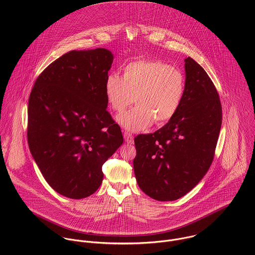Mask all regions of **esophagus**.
Here are the masks:
<instances>
[{
	"label": "esophagus",
	"instance_id": "obj_1",
	"mask_svg": "<svg viewBox=\"0 0 255 255\" xmlns=\"http://www.w3.org/2000/svg\"><path fill=\"white\" fill-rule=\"evenodd\" d=\"M124 138H125V141H126L128 144H133V142H134V136H133L130 132H125V133H124Z\"/></svg>",
	"mask_w": 255,
	"mask_h": 255
}]
</instances>
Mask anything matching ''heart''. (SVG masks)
Instances as JSON below:
<instances>
[{
    "mask_svg": "<svg viewBox=\"0 0 255 255\" xmlns=\"http://www.w3.org/2000/svg\"><path fill=\"white\" fill-rule=\"evenodd\" d=\"M186 90L184 74L171 65L154 59L128 63L122 77L108 74L104 93L110 107L117 113L138 102L130 111L117 117L118 123L129 131H141L172 120L178 113Z\"/></svg>",
    "mask_w": 255,
    "mask_h": 255,
    "instance_id": "1",
    "label": "heart"
}]
</instances>
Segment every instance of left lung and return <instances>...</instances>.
<instances>
[{"label":"left lung","mask_w":255,"mask_h":255,"mask_svg":"<svg viewBox=\"0 0 255 255\" xmlns=\"http://www.w3.org/2000/svg\"><path fill=\"white\" fill-rule=\"evenodd\" d=\"M185 96L176 116L153 134L134 139L137 183L161 202L182 198L205 177L222 127V104L214 82L191 57L185 59Z\"/></svg>","instance_id":"obj_1"}]
</instances>
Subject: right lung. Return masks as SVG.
<instances>
[{
  "instance_id": "obj_1",
  "label": "right lung",
  "mask_w": 255,
  "mask_h": 255,
  "mask_svg": "<svg viewBox=\"0 0 255 255\" xmlns=\"http://www.w3.org/2000/svg\"><path fill=\"white\" fill-rule=\"evenodd\" d=\"M112 62L106 48L68 51L39 74L28 98L29 151L47 184L69 199L97 191L102 165L123 143L106 110Z\"/></svg>"
}]
</instances>
